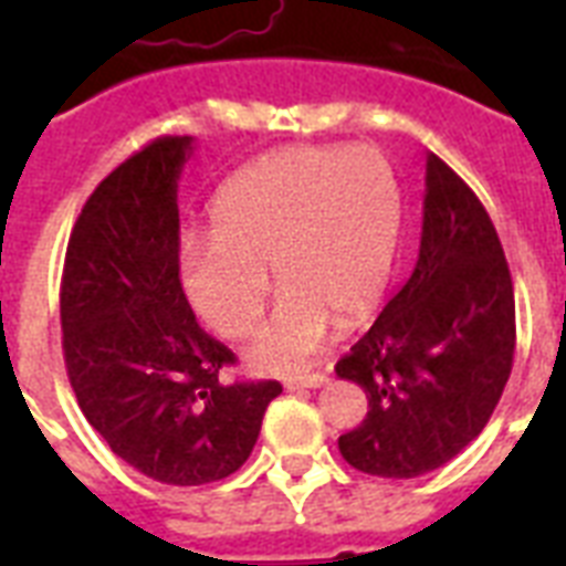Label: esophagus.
<instances>
[{"label":"esophagus","instance_id":"1","mask_svg":"<svg viewBox=\"0 0 566 566\" xmlns=\"http://www.w3.org/2000/svg\"><path fill=\"white\" fill-rule=\"evenodd\" d=\"M326 381V373H300V376L284 378V387H287V390H300V387H323Z\"/></svg>","mask_w":566,"mask_h":566}]
</instances>
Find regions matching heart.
<instances>
[{"mask_svg": "<svg viewBox=\"0 0 566 566\" xmlns=\"http://www.w3.org/2000/svg\"><path fill=\"white\" fill-rule=\"evenodd\" d=\"M402 231V188L376 146H284L247 164L211 202V231L179 240V284L213 335L238 340L261 317L270 275L282 300L249 364L287 373L319 353L332 317L376 308Z\"/></svg>", "mask_w": 566, "mask_h": 566, "instance_id": "obj_1", "label": "heart"}]
</instances>
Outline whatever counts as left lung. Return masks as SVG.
Instances as JSON below:
<instances>
[{
	"instance_id": "8db88e82",
	"label": "left lung",
	"mask_w": 566,
	"mask_h": 566,
	"mask_svg": "<svg viewBox=\"0 0 566 566\" xmlns=\"http://www.w3.org/2000/svg\"><path fill=\"white\" fill-rule=\"evenodd\" d=\"M514 344L500 234L467 181L429 153L417 266L335 367L367 394L364 422L337 440L346 464L417 479L452 461L491 420Z\"/></svg>"
}]
</instances>
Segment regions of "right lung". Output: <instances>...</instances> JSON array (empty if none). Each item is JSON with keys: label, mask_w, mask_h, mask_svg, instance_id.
Listing matches in <instances>:
<instances>
[{"label": "right lung", "mask_w": 566, "mask_h": 566, "mask_svg": "<svg viewBox=\"0 0 566 566\" xmlns=\"http://www.w3.org/2000/svg\"><path fill=\"white\" fill-rule=\"evenodd\" d=\"M190 137H158L99 181L61 275V346L78 408L111 452L155 482H220L255 447L273 378L226 385L238 361L179 284V172Z\"/></svg>", "instance_id": "obj_1"}]
</instances>
